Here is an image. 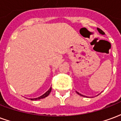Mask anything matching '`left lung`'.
Here are the masks:
<instances>
[{"mask_svg": "<svg viewBox=\"0 0 121 121\" xmlns=\"http://www.w3.org/2000/svg\"><path fill=\"white\" fill-rule=\"evenodd\" d=\"M97 30H98V31H99V33H101V35H105V33H104L103 31H102L101 29H99V28H97ZM78 93V94L79 95H82V96H84V95H81V94H79V93H78V92H77Z\"/></svg>", "mask_w": 121, "mask_h": 121, "instance_id": "obj_1", "label": "left lung"}]
</instances>
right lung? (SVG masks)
Instances as JSON below:
<instances>
[{
  "instance_id": "add662e5",
  "label": "right lung",
  "mask_w": 121,
  "mask_h": 121,
  "mask_svg": "<svg viewBox=\"0 0 121 121\" xmlns=\"http://www.w3.org/2000/svg\"><path fill=\"white\" fill-rule=\"evenodd\" d=\"M51 90H52V87H51V88H49V90H48L47 92H46L44 94L42 95V96L37 97V98H34V99H31V100H33V101H34V100H39V99H43V98L47 97V96L49 95V94H50V93H51Z\"/></svg>"
}]
</instances>
